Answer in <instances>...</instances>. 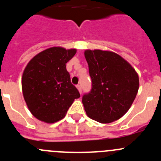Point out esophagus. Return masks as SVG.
Here are the masks:
<instances>
[{
    "instance_id": "34e87169",
    "label": "esophagus",
    "mask_w": 161,
    "mask_h": 161,
    "mask_svg": "<svg viewBox=\"0 0 161 161\" xmlns=\"http://www.w3.org/2000/svg\"><path fill=\"white\" fill-rule=\"evenodd\" d=\"M76 87H77L78 90H79V92H80V93H82V86H81V84H78V85L76 86Z\"/></svg>"
}]
</instances>
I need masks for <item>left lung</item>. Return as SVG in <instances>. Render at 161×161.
Segmentation results:
<instances>
[{
    "mask_svg": "<svg viewBox=\"0 0 161 161\" xmlns=\"http://www.w3.org/2000/svg\"><path fill=\"white\" fill-rule=\"evenodd\" d=\"M92 88L82 96L87 115L100 123L121 118L132 104L139 87V76L129 63L111 51H85Z\"/></svg>",
    "mask_w": 161,
    "mask_h": 161,
    "instance_id": "left-lung-1",
    "label": "left lung"
}]
</instances>
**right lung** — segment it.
Instances as JSON below:
<instances>
[{"mask_svg": "<svg viewBox=\"0 0 161 161\" xmlns=\"http://www.w3.org/2000/svg\"><path fill=\"white\" fill-rule=\"evenodd\" d=\"M76 50L51 47L40 52L28 63L22 79L23 97L37 119L54 123L64 118L79 90L71 82L66 63Z\"/></svg>", "mask_w": 161, "mask_h": 161, "instance_id": "add662e5", "label": "right lung"}]
</instances>
